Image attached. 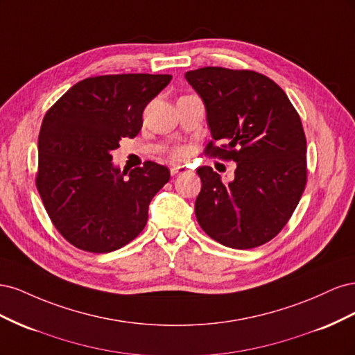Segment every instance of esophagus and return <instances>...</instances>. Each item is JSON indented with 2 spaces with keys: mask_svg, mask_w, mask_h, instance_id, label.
I'll return each mask as SVG.
<instances>
[{
  "mask_svg": "<svg viewBox=\"0 0 355 355\" xmlns=\"http://www.w3.org/2000/svg\"><path fill=\"white\" fill-rule=\"evenodd\" d=\"M170 173H171V176H173V178L180 176V175H185V173H187V167H184V166L171 167V168H170Z\"/></svg>",
  "mask_w": 355,
  "mask_h": 355,
  "instance_id": "34e87169",
  "label": "esophagus"
}]
</instances>
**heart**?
<instances>
[{
	"label": "heart",
	"mask_w": 355,
	"mask_h": 355,
	"mask_svg": "<svg viewBox=\"0 0 355 355\" xmlns=\"http://www.w3.org/2000/svg\"><path fill=\"white\" fill-rule=\"evenodd\" d=\"M185 157V151L182 148H178V149H175L173 151V158H176V159H182Z\"/></svg>",
	"instance_id": "1"
}]
</instances>
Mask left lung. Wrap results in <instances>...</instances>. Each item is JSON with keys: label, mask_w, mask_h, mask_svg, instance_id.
I'll list each match as a JSON object with an SVG mask.
<instances>
[{"label": "left lung", "mask_w": 355, "mask_h": 355, "mask_svg": "<svg viewBox=\"0 0 355 355\" xmlns=\"http://www.w3.org/2000/svg\"><path fill=\"white\" fill-rule=\"evenodd\" d=\"M185 78L206 105L211 141L204 154L237 163L230 184L209 166L197 170V220L223 245L259 247L284 228L305 191L302 121L280 85L263 73L206 67ZM216 140L225 144L214 146Z\"/></svg>", "instance_id": "1"}]
</instances>
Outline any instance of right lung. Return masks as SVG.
<instances>
[{"label": "right lung", "instance_id": "add662e5", "mask_svg": "<svg viewBox=\"0 0 355 355\" xmlns=\"http://www.w3.org/2000/svg\"><path fill=\"white\" fill-rule=\"evenodd\" d=\"M167 73L85 78L46 112L38 136L35 185L55 228L90 253H108L145 228L153 197L170 179L154 161L120 171L111 151L141 132L146 105L170 83Z\"/></svg>", "mask_w": 355, "mask_h": 355}]
</instances>
